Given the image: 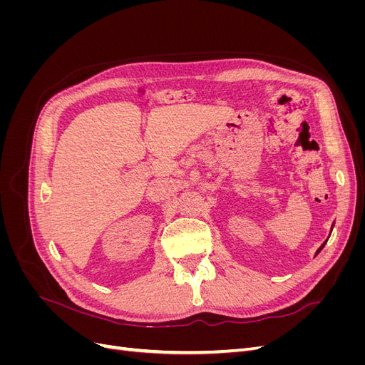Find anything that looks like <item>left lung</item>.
<instances>
[{
  "label": "left lung",
  "mask_w": 365,
  "mask_h": 365,
  "mask_svg": "<svg viewBox=\"0 0 365 365\" xmlns=\"http://www.w3.org/2000/svg\"><path fill=\"white\" fill-rule=\"evenodd\" d=\"M332 228H334V225H332ZM326 242H327V240H326ZM326 242H324V244H323V245H322V247H319V248H318V250H317V252H315V256H317V254H318V252H319V251H322V250H323V248H324V245H326Z\"/></svg>",
  "instance_id": "1"
}]
</instances>
